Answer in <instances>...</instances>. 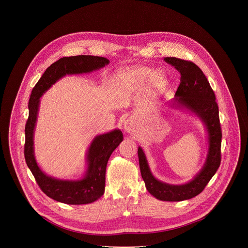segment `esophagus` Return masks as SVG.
<instances>
[{
  "label": "esophagus",
  "instance_id": "34e87169",
  "mask_svg": "<svg viewBox=\"0 0 248 248\" xmlns=\"http://www.w3.org/2000/svg\"><path fill=\"white\" fill-rule=\"evenodd\" d=\"M124 130H125L126 132H128V133L133 132V131L136 129V125H135V124H134L131 120H127V121L124 123Z\"/></svg>",
  "mask_w": 248,
  "mask_h": 248
}]
</instances>
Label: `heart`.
Segmentation results:
<instances>
[{"label":"heart","instance_id":"b5f03b06","mask_svg":"<svg viewBox=\"0 0 248 248\" xmlns=\"http://www.w3.org/2000/svg\"><path fill=\"white\" fill-rule=\"evenodd\" d=\"M153 74V70L150 67L142 66L138 67L132 70H127V72L122 73L119 76V81L122 85H131L135 82H144L146 81ZM154 84L157 86H161L166 81V77L162 72H157L153 76Z\"/></svg>","mask_w":248,"mask_h":248}]
</instances>
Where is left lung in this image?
Masks as SVG:
<instances>
[{"label":"left lung","mask_w":248,"mask_h":248,"mask_svg":"<svg viewBox=\"0 0 248 248\" xmlns=\"http://www.w3.org/2000/svg\"><path fill=\"white\" fill-rule=\"evenodd\" d=\"M164 61L181 74V83L175 92L173 104L194 113L204 123L208 132V154L202 170L187 184L169 185L158 181L152 174L145 154L138 147L141 176L147 190L163 201H183L193 198L203 191L221 164L222 129L216 96L202 70L192 62L167 57Z\"/></svg>","instance_id":"1"}]
</instances>
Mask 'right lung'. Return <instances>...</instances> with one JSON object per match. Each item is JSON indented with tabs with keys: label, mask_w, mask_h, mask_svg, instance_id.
<instances>
[{
	"label": "right lung",
	"mask_w": 248,
	"mask_h": 248,
	"mask_svg": "<svg viewBox=\"0 0 248 248\" xmlns=\"http://www.w3.org/2000/svg\"><path fill=\"white\" fill-rule=\"evenodd\" d=\"M110 61L97 56L63 57L52 63L32 89L25 124L24 158L41 190L50 198L72 205L88 204L100 198L105 191V175L108 160L114 150L123 141V132L114 129L111 132L97 135L87 152V170L83 179L78 181H62L47 175L38 167L34 157L33 133L36 124L40 97L54 83L66 75L91 73L109 64Z\"/></svg>",
	"instance_id": "obj_1"
}]
</instances>
